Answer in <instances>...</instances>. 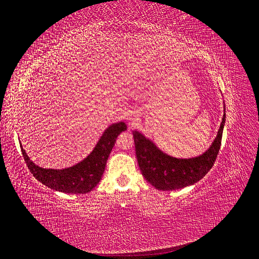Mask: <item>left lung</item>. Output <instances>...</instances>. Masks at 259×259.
Masks as SVG:
<instances>
[{"mask_svg": "<svg viewBox=\"0 0 259 259\" xmlns=\"http://www.w3.org/2000/svg\"><path fill=\"white\" fill-rule=\"evenodd\" d=\"M225 112L218 135L202 155L192 158H176L162 151L154 142L133 130L136 154L142 175L158 190L171 191L192 186L202 179L210 168L221 146Z\"/></svg>", "mask_w": 259, "mask_h": 259, "instance_id": "1", "label": "left lung"}]
</instances>
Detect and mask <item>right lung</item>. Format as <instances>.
Segmentation results:
<instances>
[{
	"instance_id": "add662e5",
	"label": "right lung",
	"mask_w": 259,
	"mask_h": 259,
	"mask_svg": "<svg viewBox=\"0 0 259 259\" xmlns=\"http://www.w3.org/2000/svg\"><path fill=\"white\" fill-rule=\"evenodd\" d=\"M126 130L127 124L123 121L112 123L104 130L88 157L72 166L61 169L44 168L35 164L26 155L22 145L20 147L28 169L42 185L63 193L83 194L91 192L100 183L115 142L120 133Z\"/></svg>"
}]
</instances>
